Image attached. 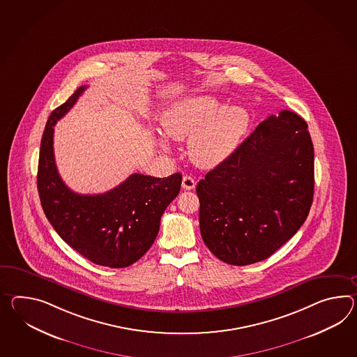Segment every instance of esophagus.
<instances>
[{"mask_svg": "<svg viewBox=\"0 0 357 357\" xmlns=\"http://www.w3.org/2000/svg\"><path fill=\"white\" fill-rule=\"evenodd\" d=\"M195 185H196V181H195L192 176H190V175H184V176H183V190H185V191H191V190L195 188Z\"/></svg>", "mask_w": 357, "mask_h": 357, "instance_id": "obj_1", "label": "esophagus"}]
</instances>
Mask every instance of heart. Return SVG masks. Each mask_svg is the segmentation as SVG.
I'll return each mask as SVG.
<instances>
[{"label":"heart","mask_w":357,"mask_h":357,"mask_svg":"<svg viewBox=\"0 0 357 357\" xmlns=\"http://www.w3.org/2000/svg\"><path fill=\"white\" fill-rule=\"evenodd\" d=\"M249 114L238 105H222L211 96L183 98L167 107L161 125L170 139H188V153L201 167L211 169L232 156L249 128ZM169 151L165 138L158 140Z\"/></svg>","instance_id":"b5f03b06"}]
</instances>
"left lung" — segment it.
Listing matches in <instances>:
<instances>
[{"label":"left lung","mask_w":357,"mask_h":357,"mask_svg":"<svg viewBox=\"0 0 357 357\" xmlns=\"http://www.w3.org/2000/svg\"><path fill=\"white\" fill-rule=\"evenodd\" d=\"M307 128L291 111L272 114L199 182L201 236L218 259L264 261L305 223L314 187Z\"/></svg>","instance_id":"obj_1"}]
</instances>
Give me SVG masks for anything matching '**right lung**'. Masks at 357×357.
<instances>
[{"instance_id": "right-lung-1", "label": "right lung", "mask_w": 357, "mask_h": 357, "mask_svg": "<svg viewBox=\"0 0 357 357\" xmlns=\"http://www.w3.org/2000/svg\"><path fill=\"white\" fill-rule=\"evenodd\" d=\"M86 87H79L46 122L37 188L45 215L70 248L99 266L123 268L140 259L156 240L161 215L181 191L182 174L167 178L131 174L100 195H79L70 190L55 165L54 125Z\"/></svg>"}]
</instances>
